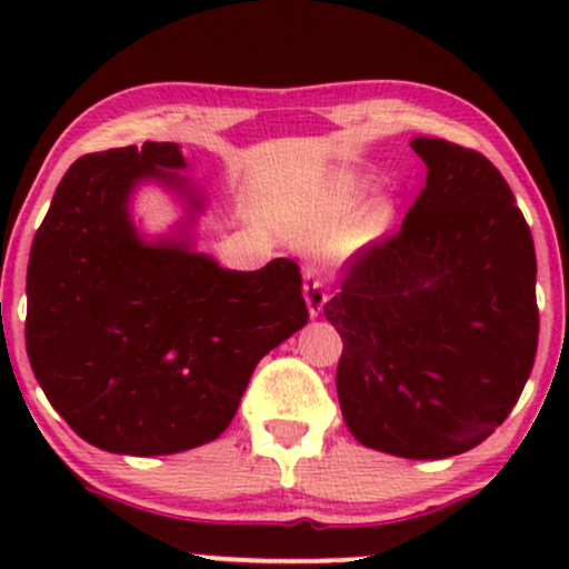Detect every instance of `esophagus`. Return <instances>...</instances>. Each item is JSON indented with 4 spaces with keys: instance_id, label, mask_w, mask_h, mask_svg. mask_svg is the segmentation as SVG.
<instances>
[{
    "instance_id": "esophagus-1",
    "label": "esophagus",
    "mask_w": 569,
    "mask_h": 569,
    "mask_svg": "<svg viewBox=\"0 0 569 569\" xmlns=\"http://www.w3.org/2000/svg\"><path fill=\"white\" fill-rule=\"evenodd\" d=\"M305 299H307V310H310V316L312 318L321 316L326 299H329V293H326L323 280L318 278L316 272H307V276H305Z\"/></svg>"
}]
</instances>
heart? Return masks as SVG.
<instances>
[{
  "instance_id": "heart-1",
  "label": "heart",
  "mask_w": 569,
  "mask_h": 569,
  "mask_svg": "<svg viewBox=\"0 0 569 569\" xmlns=\"http://www.w3.org/2000/svg\"><path fill=\"white\" fill-rule=\"evenodd\" d=\"M363 192V181L356 173H335L299 206L297 227L307 238H329L331 253L350 257L375 243L385 230L388 208L375 206L361 217L350 219L352 208Z\"/></svg>"
}]
</instances>
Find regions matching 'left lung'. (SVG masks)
I'll return each mask as SVG.
<instances>
[{"label":"left lung","instance_id":"left-lung-1","mask_svg":"<svg viewBox=\"0 0 569 569\" xmlns=\"http://www.w3.org/2000/svg\"><path fill=\"white\" fill-rule=\"evenodd\" d=\"M426 187L358 251L323 305L342 337L337 396L363 447L441 460L479 447L519 401L538 350L535 246L485 154L411 141Z\"/></svg>","mask_w":569,"mask_h":569}]
</instances>
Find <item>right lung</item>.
Returning <instances> with one entry per match:
<instances>
[{"label":"right lung","mask_w":569,"mask_h":569,"mask_svg":"<svg viewBox=\"0 0 569 569\" xmlns=\"http://www.w3.org/2000/svg\"><path fill=\"white\" fill-rule=\"evenodd\" d=\"M179 143L84 154L63 173L26 272V352L77 436L114 455L219 439L253 369L307 323L291 259L224 270L189 234L147 243L130 194L158 181L202 208ZM192 224V217L187 219Z\"/></svg>","instance_id":"add662e5"}]
</instances>
